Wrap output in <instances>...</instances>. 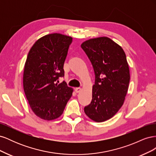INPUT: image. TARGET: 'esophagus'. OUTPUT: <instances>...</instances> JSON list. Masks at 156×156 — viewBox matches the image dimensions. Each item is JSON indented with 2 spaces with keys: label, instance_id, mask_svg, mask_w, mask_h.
<instances>
[{
  "label": "esophagus",
  "instance_id": "esophagus-1",
  "mask_svg": "<svg viewBox=\"0 0 156 156\" xmlns=\"http://www.w3.org/2000/svg\"><path fill=\"white\" fill-rule=\"evenodd\" d=\"M81 90H82V88L81 87H77V88H75V92H76L77 93L81 92Z\"/></svg>",
  "mask_w": 156,
  "mask_h": 156
}]
</instances>
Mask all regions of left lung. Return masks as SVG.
<instances>
[{
	"label": "left lung",
	"instance_id": "8db88e82",
	"mask_svg": "<svg viewBox=\"0 0 156 156\" xmlns=\"http://www.w3.org/2000/svg\"><path fill=\"white\" fill-rule=\"evenodd\" d=\"M81 48L90 60L96 77L92 101L84 111L93 121L105 122L119 111L128 90L130 74L125 52L105 36L89 39Z\"/></svg>",
	"mask_w": 156,
	"mask_h": 156
}]
</instances>
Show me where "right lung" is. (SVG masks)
<instances>
[{"instance_id":"obj_1","label":"right lung","mask_w":156,"mask_h":156,"mask_svg":"<svg viewBox=\"0 0 156 156\" xmlns=\"http://www.w3.org/2000/svg\"><path fill=\"white\" fill-rule=\"evenodd\" d=\"M72 37L60 33L37 40L28 54L23 72V88L33 112L45 120L63 113L73 89L55 81L64 75L63 69Z\"/></svg>"}]
</instances>
